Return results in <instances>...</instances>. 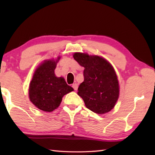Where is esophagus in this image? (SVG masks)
I'll return each instance as SVG.
<instances>
[{"label": "esophagus", "instance_id": "obj_1", "mask_svg": "<svg viewBox=\"0 0 155 155\" xmlns=\"http://www.w3.org/2000/svg\"><path fill=\"white\" fill-rule=\"evenodd\" d=\"M72 87H73V89H74V90H77V89H78V84L77 83L72 84Z\"/></svg>", "mask_w": 155, "mask_h": 155}]
</instances>
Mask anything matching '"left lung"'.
Segmentation results:
<instances>
[{"label": "left lung", "instance_id": "1", "mask_svg": "<svg viewBox=\"0 0 155 155\" xmlns=\"http://www.w3.org/2000/svg\"><path fill=\"white\" fill-rule=\"evenodd\" d=\"M73 57L81 66L84 81L78 88V95L86 107L98 114H103L114 108L119 97L117 75L109 61L101 57L75 52Z\"/></svg>", "mask_w": 155, "mask_h": 155}]
</instances>
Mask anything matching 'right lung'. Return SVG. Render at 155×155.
I'll return each mask as SVG.
<instances>
[{
    "label": "right lung",
    "mask_w": 155,
    "mask_h": 155,
    "mask_svg": "<svg viewBox=\"0 0 155 155\" xmlns=\"http://www.w3.org/2000/svg\"><path fill=\"white\" fill-rule=\"evenodd\" d=\"M59 57L46 60L35 70L29 85L28 96L31 103L41 111L51 112L61 103L63 96L73 91L63 77H57L54 69Z\"/></svg>",
    "instance_id": "1"
}]
</instances>
